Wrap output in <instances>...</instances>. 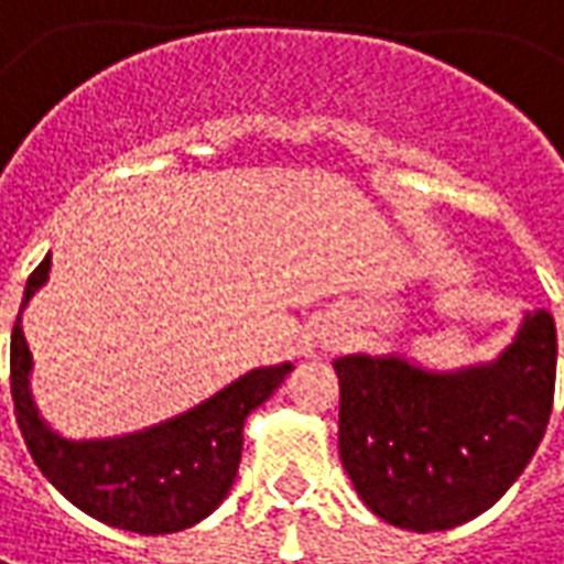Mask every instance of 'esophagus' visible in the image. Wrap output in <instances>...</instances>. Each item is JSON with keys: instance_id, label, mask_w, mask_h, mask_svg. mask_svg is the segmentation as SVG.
Returning a JSON list of instances; mask_svg holds the SVG:
<instances>
[{"instance_id": "esophagus-1", "label": "esophagus", "mask_w": 564, "mask_h": 564, "mask_svg": "<svg viewBox=\"0 0 564 564\" xmlns=\"http://www.w3.org/2000/svg\"><path fill=\"white\" fill-rule=\"evenodd\" d=\"M334 344H337V340H334Z\"/></svg>"}]
</instances>
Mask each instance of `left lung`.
<instances>
[{"instance_id":"8db88e82","label":"left lung","mask_w":564,"mask_h":564,"mask_svg":"<svg viewBox=\"0 0 564 564\" xmlns=\"http://www.w3.org/2000/svg\"><path fill=\"white\" fill-rule=\"evenodd\" d=\"M340 460L368 510L448 531L507 495L541 445L556 390V322L525 313L495 362L430 371L402 356H340Z\"/></svg>"}]
</instances>
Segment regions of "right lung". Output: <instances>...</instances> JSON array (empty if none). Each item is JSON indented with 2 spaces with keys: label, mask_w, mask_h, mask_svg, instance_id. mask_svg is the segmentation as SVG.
<instances>
[{
  "label": "right lung",
  "mask_w": 564,
  "mask_h": 564,
  "mask_svg": "<svg viewBox=\"0 0 564 564\" xmlns=\"http://www.w3.org/2000/svg\"><path fill=\"white\" fill-rule=\"evenodd\" d=\"M52 270V254L26 279L23 304ZM33 356L21 316L11 332V399L14 417L42 476L73 507L97 522L138 534H171L196 525L230 495L242 457L245 417L279 390L294 365L254 368L202 405L156 426L112 438H64L39 417L30 393Z\"/></svg>",
  "instance_id": "obj_1"
}]
</instances>
